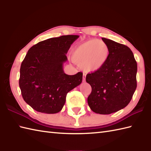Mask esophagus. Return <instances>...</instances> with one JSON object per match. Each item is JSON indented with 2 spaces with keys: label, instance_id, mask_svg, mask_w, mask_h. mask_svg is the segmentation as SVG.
Wrapping results in <instances>:
<instances>
[{
  "label": "esophagus",
  "instance_id": "esophagus-1",
  "mask_svg": "<svg viewBox=\"0 0 151 151\" xmlns=\"http://www.w3.org/2000/svg\"><path fill=\"white\" fill-rule=\"evenodd\" d=\"M86 74H83V80H82V81H83V82H85L86 81Z\"/></svg>",
  "mask_w": 151,
  "mask_h": 151
}]
</instances>
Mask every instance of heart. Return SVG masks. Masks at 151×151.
Here are the masks:
<instances>
[{"label": "heart", "mask_w": 151, "mask_h": 151, "mask_svg": "<svg viewBox=\"0 0 151 151\" xmlns=\"http://www.w3.org/2000/svg\"><path fill=\"white\" fill-rule=\"evenodd\" d=\"M109 54L110 49L106 43L100 40H90L74 47L72 60L85 71L92 72L103 67Z\"/></svg>", "instance_id": "heart-1"}]
</instances>
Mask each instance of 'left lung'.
<instances>
[{"mask_svg": "<svg viewBox=\"0 0 151 151\" xmlns=\"http://www.w3.org/2000/svg\"><path fill=\"white\" fill-rule=\"evenodd\" d=\"M110 49L107 62L96 71L88 74L86 81L91 86L88 98L91 110L110 114L126 107L137 87V62L129 47L102 38Z\"/></svg>", "mask_w": 151, "mask_h": 151, "instance_id": "1", "label": "left lung"}]
</instances>
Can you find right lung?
Returning a JSON list of instances; mask_svg holds the SVG:
<instances>
[{"label":"right lung","instance_id":"1","mask_svg":"<svg viewBox=\"0 0 151 151\" xmlns=\"http://www.w3.org/2000/svg\"><path fill=\"white\" fill-rule=\"evenodd\" d=\"M79 37L67 35L40 41L28 50L20 69L19 87L24 101L41 113L62 110L66 95L82 81V73L68 75L63 64L70 45Z\"/></svg>","mask_w":151,"mask_h":151}]
</instances>
